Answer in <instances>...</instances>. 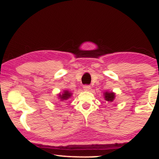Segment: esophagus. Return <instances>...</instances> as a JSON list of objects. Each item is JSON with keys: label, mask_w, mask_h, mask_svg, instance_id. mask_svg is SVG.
Listing matches in <instances>:
<instances>
[{"label": "esophagus", "mask_w": 159, "mask_h": 159, "mask_svg": "<svg viewBox=\"0 0 159 159\" xmlns=\"http://www.w3.org/2000/svg\"><path fill=\"white\" fill-rule=\"evenodd\" d=\"M83 89L84 90H86V91H89L90 90V86L89 85H84L83 87Z\"/></svg>", "instance_id": "obj_1"}]
</instances>
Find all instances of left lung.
<instances>
[{"label": "left lung", "mask_w": 159, "mask_h": 159, "mask_svg": "<svg viewBox=\"0 0 159 159\" xmlns=\"http://www.w3.org/2000/svg\"><path fill=\"white\" fill-rule=\"evenodd\" d=\"M115 96H116V94L114 92L105 91L104 93V98H105V101H107V102H112L115 99Z\"/></svg>", "instance_id": "left-lung-1"}]
</instances>
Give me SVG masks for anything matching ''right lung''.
Masks as SVG:
<instances>
[{
	"label": "right lung",
	"mask_w": 159,
	"mask_h": 159,
	"mask_svg": "<svg viewBox=\"0 0 159 159\" xmlns=\"http://www.w3.org/2000/svg\"><path fill=\"white\" fill-rule=\"evenodd\" d=\"M72 93H71L70 91H69L68 90H64L63 93H60L58 94V99H60L61 102L66 101V100L72 97Z\"/></svg>",
	"instance_id": "add662e5"
}]
</instances>
